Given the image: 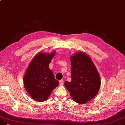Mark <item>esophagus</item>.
I'll list each match as a JSON object with an SVG mask.
<instances>
[{
    "mask_svg": "<svg viewBox=\"0 0 125 125\" xmlns=\"http://www.w3.org/2000/svg\"><path fill=\"white\" fill-rule=\"evenodd\" d=\"M63 82H64V81H63V80H60V81H59V83H60V85H62V84H63Z\"/></svg>",
    "mask_w": 125,
    "mask_h": 125,
    "instance_id": "34e87169",
    "label": "esophagus"
}]
</instances>
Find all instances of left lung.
Returning <instances> with one entry per match:
<instances>
[{"mask_svg":"<svg viewBox=\"0 0 125 125\" xmlns=\"http://www.w3.org/2000/svg\"><path fill=\"white\" fill-rule=\"evenodd\" d=\"M72 81L64 85L74 102L85 104L97 95L101 86L98 71L86 53L77 52L71 57Z\"/></svg>","mask_w":125,"mask_h":125,"instance_id":"1","label":"left lung"}]
</instances>
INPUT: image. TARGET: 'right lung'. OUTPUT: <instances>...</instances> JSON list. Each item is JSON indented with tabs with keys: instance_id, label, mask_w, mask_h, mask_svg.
<instances>
[{
	"instance_id": "1",
	"label": "right lung",
	"mask_w": 125,
	"mask_h": 125,
	"mask_svg": "<svg viewBox=\"0 0 125 125\" xmlns=\"http://www.w3.org/2000/svg\"><path fill=\"white\" fill-rule=\"evenodd\" d=\"M55 53H39L32 60L23 76L26 91L38 102L45 101L59 85L49 66Z\"/></svg>"
}]
</instances>
